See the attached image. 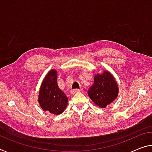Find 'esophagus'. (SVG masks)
I'll return each mask as SVG.
<instances>
[{
	"label": "esophagus",
	"mask_w": 152,
	"mask_h": 152,
	"mask_svg": "<svg viewBox=\"0 0 152 152\" xmlns=\"http://www.w3.org/2000/svg\"><path fill=\"white\" fill-rule=\"evenodd\" d=\"M79 91H80V89H72V90H71V93L72 94H74V93H76L79 92Z\"/></svg>",
	"instance_id": "esophagus-1"
}]
</instances>
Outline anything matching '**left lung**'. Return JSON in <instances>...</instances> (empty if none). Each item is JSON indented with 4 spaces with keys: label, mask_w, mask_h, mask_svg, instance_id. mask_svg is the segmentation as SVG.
Masks as SVG:
<instances>
[{
    "label": "left lung",
    "mask_w": 152,
    "mask_h": 152,
    "mask_svg": "<svg viewBox=\"0 0 152 152\" xmlns=\"http://www.w3.org/2000/svg\"><path fill=\"white\" fill-rule=\"evenodd\" d=\"M118 86L110 72L104 71L94 78V84L89 88L88 95L91 100L100 107H105L118 96Z\"/></svg>",
    "instance_id": "1"
}]
</instances>
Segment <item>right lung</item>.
Wrapping results in <instances>:
<instances>
[{
  "label": "right lung",
  "mask_w": 152,
  "mask_h": 152,
  "mask_svg": "<svg viewBox=\"0 0 152 152\" xmlns=\"http://www.w3.org/2000/svg\"><path fill=\"white\" fill-rule=\"evenodd\" d=\"M57 78L55 69H51L46 76L40 89L38 102L43 110L58 115L66 109L67 97L57 85Z\"/></svg>",
  "instance_id": "right-lung-1"
}]
</instances>
